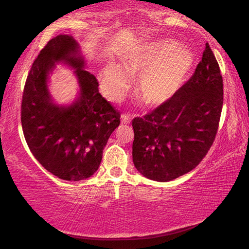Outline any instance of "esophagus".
<instances>
[{
	"instance_id": "34e87169",
	"label": "esophagus",
	"mask_w": 249,
	"mask_h": 249,
	"mask_svg": "<svg viewBox=\"0 0 249 249\" xmlns=\"http://www.w3.org/2000/svg\"><path fill=\"white\" fill-rule=\"evenodd\" d=\"M121 121L123 124H129L130 121H132V116H130L129 114H126L125 113V114H122Z\"/></svg>"
}]
</instances>
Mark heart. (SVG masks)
<instances>
[{
  "instance_id": "b5f03b06",
  "label": "heart",
  "mask_w": 249,
  "mask_h": 249,
  "mask_svg": "<svg viewBox=\"0 0 249 249\" xmlns=\"http://www.w3.org/2000/svg\"><path fill=\"white\" fill-rule=\"evenodd\" d=\"M193 58L175 41L161 40L147 45L123 60V68L109 64L103 70L102 89L113 101H119L128 86V77L140 78L136 91L148 105H159L174 96L192 68Z\"/></svg>"
}]
</instances>
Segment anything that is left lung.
Returning <instances> with one entry per match:
<instances>
[{
	"instance_id": "obj_1",
	"label": "left lung",
	"mask_w": 249,
	"mask_h": 249,
	"mask_svg": "<svg viewBox=\"0 0 249 249\" xmlns=\"http://www.w3.org/2000/svg\"><path fill=\"white\" fill-rule=\"evenodd\" d=\"M222 107L220 66L206 43L195 73L178 92L144 117L132 121L136 169L160 182L195 169L215 140Z\"/></svg>"
}]
</instances>
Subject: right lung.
<instances>
[{
    "label": "right lung",
    "instance_id": "right-lung-1",
    "mask_svg": "<svg viewBox=\"0 0 249 249\" xmlns=\"http://www.w3.org/2000/svg\"><path fill=\"white\" fill-rule=\"evenodd\" d=\"M76 69L80 96L70 107L52 103L47 89L54 62ZM72 36L50 39L33 62L25 82L20 121L27 145L38 162L58 178L79 181L98 170L103 149L120 125L121 113L99 92V82L84 70Z\"/></svg>",
    "mask_w": 249,
    "mask_h": 249
}]
</instances>
